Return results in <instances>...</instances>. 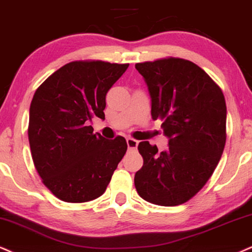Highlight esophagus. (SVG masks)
Here are the masks:
<instances>
[{
  "instance_id": "obj_1",
  "label": "esophagus",
  "mask_w": 252,
  "mask_h": 252,
  "mask_svg": "<svg viewBox=\"0 0 252 252\" xmlns=\"http://www.w3.org/2000/svg\"><path fill=\"white\" fill-rule=\"evenodd\" d=\"M126 142H127V147H128L129 150H136V147H138V144H139V141L133 138H126Z\"/></svg>"
}]
</instances>
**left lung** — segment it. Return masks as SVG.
<instances>
[{
    "instance_id": "1",
    "label": "left lung",
    "mask_w": 252,
    "mask_h": 252,
    "mask_svg": "<svg viewBox=\"0 0 252 252\" xmlns=\"http://www.w3.org/2000/svg\"><path fill=\"white\" fill-rule=\"evenodd\" d=\"M152 98V118L162 121L168 150L139 144L144 159L134 185L145 201L179 206L213 175L226 139V106L220 86L190 61L167 57L136 63Z\"/></svg>"
}]
</instances>
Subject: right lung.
Here are the masks:
<instances>
[{
  "mask_svg": "<svg viewBox=\"0 0 252 252\" xmlns=\"http://www.w3.org/2000/svg\"><path fill=\"white\" fill-rule=\"evenodd\" d=\"M128 64L74 61L55 71L33 94L28 136L33 164L56 197L82 203L101 196L127 151L125 138L93 133L105 119L106 93Z\"/></svg>",
  "mask_w": 252,
  "mask_h": 252,
  "instance_id": "obj_1",
  "label": "right lung"
}]
</instances>
